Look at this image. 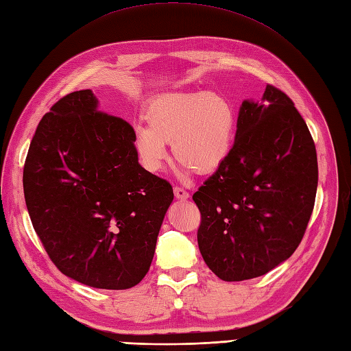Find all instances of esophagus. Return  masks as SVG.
I'll use <instances>...</instances> for the list:
<instances>
[{"label": "esophagus", "mask_w": 351, "mask_h": 351, "mask_svg": "<svg viewBox=\"0 0 351 351\" xmlns=\"http://www.w3.org/2000/svg\"><path fill=\"white\" fill-rule=\"evenodd\" d=\"M174 195L177 199H188L189 198V192L184 191L183 188H178V186H176L174 188Z\"/></svg>", "instance_id": "1"}]
</instances>
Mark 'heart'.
Masks as SVG:
<instances>
[{
  "label": "heart",
  "instance_id": "heart-1",
  "mask_svg": "<svg viewBox=\"0 0 351 351\" xmlns=\"http://www.w3.org/2000/svg\"><path fill=\"white\" fill-rule=\"evenodd\" d=\"M144 120L135 149L150 173L162 169L169 143L182 174L213 173L227 159L237 126L234 105L219 91L162 93L147 105Z\"/></svg>",
  "mask_w": 351,
  "mask_h": 351
}]
</instances>
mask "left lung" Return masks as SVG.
<instances>
[{
    "instance_id": "obj_1",
    "label": "left lung",
    "mask_w": 351,
    "mask_h": 351,
    "mask_svg": "<svg viewBox=\"0 0 351 351\" xmlns=\"http://www.w3.org/2000/svg\"><path fill=\"white\" fill-rule=\"evenodd\" d=\"M317 183L315 145L291 99L267 85L260 102L243 100L232 149L192 197L208 269L234 282L290 258L313 213Z\"/></svg>"
}]
</instances>
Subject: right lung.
Listing matches in <instances>:
<instances>
[{
    "instance_id": "add662e5",
    "label": "right lung",
    "mask_w": 351,
    "mask_h": 351,
    "mask_svg": "<svg viewBox=\"0 0 351 351\" xmlns=\"http://www.w3.org/2000/svg\"><path fill=\"white\" fill-rule=\"evenodd\" d=\"M23 195L61 274L105 290L141 282L174 199L167 180L139 165L134 128L100 112L91 90L70 93L43 115L23 167Z\"/></svg>"
}]
</instances>
